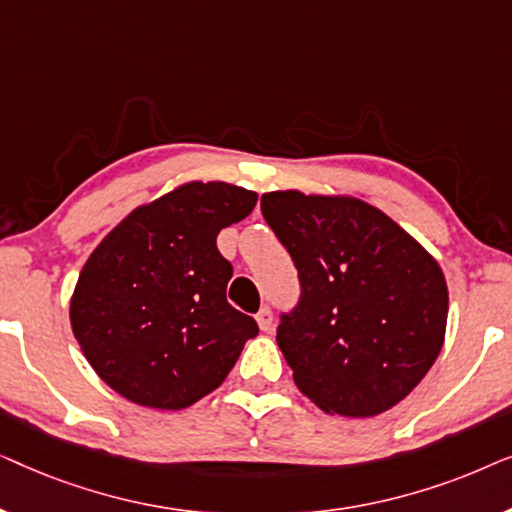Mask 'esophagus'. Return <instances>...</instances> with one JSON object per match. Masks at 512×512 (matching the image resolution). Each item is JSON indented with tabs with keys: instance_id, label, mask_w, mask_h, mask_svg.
<instances>
[{
	"instance_id": "1",
	"label": "esophagus",
	"mask_w": 512,
	"mask_h": 512,
	"mask_svg": "<svg viewBox=\"0 0 512 512\" xmlns=\"http://www.w3.org/2000/svg\"><path fill=\"white\" fill-rule=\"evenodd\" d=\"M256 321H258V328L268 333L272 328V310H270V307H263V310L256 314Z\"/></svg>"
}]
</instances>
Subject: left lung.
<instances>
[{
	"label": "left lung",
	"instance_id": "obj_1",
	"mask_svg": "<svg viewBox=\"0 0 512 512\" xmlns=\"http://www.w3.org/2000/svg\"><path fill=\"white\" fill-rule=\"evenodd\" d=\"M261 212L298 270L300 298L277 328L296 387L331 415L394 408L443 347V270L396 221L356 198L275 191L263 195Z\"/></svg>",
	"mask_w": 512,
	"mask_h": 512
}]
</instances>
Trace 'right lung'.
<instances>
[{
    "label": "right lung",
    "instance_id": "1",
    "mask_svg": "<svg viewBox=\"0 0 512 512\" xmlns=\"http://www.w3.org/2000/svg\"><path fill=\"white\" fill-rule=\"evenodd\" d=\"M258 195L191 181L137 207L83 265L69 319L97 375L137 405L181 410L226 380L254 317L226 300L233 265L221 228L247 219Z\"/></svg>",
    "mask_w": 512,
    "mask_h": 512
}]
</instances>
